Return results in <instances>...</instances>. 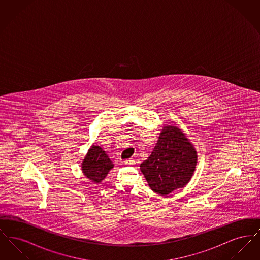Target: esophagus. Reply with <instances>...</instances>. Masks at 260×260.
Masks as SVG:
<instances>
[{
    "label": "esophagus",
    "mask_w": 260,
    "mask_h": 260,
    "mask_svg": "<svg viewBox=\"0 0 260 260\" xmlns=\"http://www.w3.org/2000/svg\"><path fill=\"white\" fill-rule=\"evenodd\" d=\"M135 164H136V161L134 159H128V160L124 161V165H126V166H133Z\"/></svg>",
    "instance_id": "1"
}]
</instances>
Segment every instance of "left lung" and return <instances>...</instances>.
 Masks as SVG:
<instances>
[{
  "label": "left lung",
  "instance_id": "left-lung-1",
  "mask_svg": "<svg viewBox=\"0 0 260 260\" xmlns=\"http://www.w3.org/2000/svg\"><path fill=\"white\" fill-rule=\"evenodd\" d=\"M197 152L185 135L173 125L164 126L158 142L146 161L140 165L150 188L166 196L191 179Z\"/></svg>",
  "mask_w": 260,
  "mask_h": 260
}]
</instances>
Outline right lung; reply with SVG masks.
I'll use <instances>...</instances> for the list:
<instances>
[{
  "label": "right lung",
  "mask_w": 260,
  "mask_h": 260,
  "mask_svg": "<svg viewBox=\"0 0 260 260\" xmlns=\"http://www.w3.org/2000/svg\"><path fill=\"white\" fill-rule=\"evenodd\" d=\"M114 167L108 155L99 146H91L82 164L85 175L95 183L101 182Z\"/></svg>",
  "instance_id": "1"
}]
</instances>
